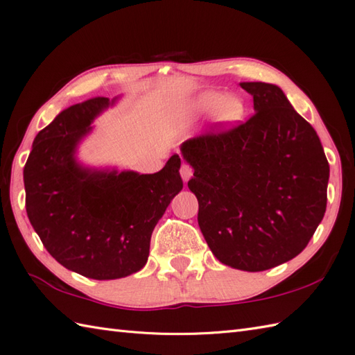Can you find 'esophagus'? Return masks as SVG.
<instances>
[{
  "mask_svg": "<svg viewBox=\"0 0 355 355\" xmlns=\"http://www.w3.org/2000/svg\"><path fill=\"white\" fill-rule=\"evenodd\" d=\"M180 176H182V180H184L185 184L188 182V180L191 179V176H193V168L190 167V165L185 164V162L182 164V167H180Z\"/></svg>",
  "mask_w": 355,
  "mask_h": 355,
  "instance_id": "obj_1",
  "label": "esophagus"
}]
</instances>
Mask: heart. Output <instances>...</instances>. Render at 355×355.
Masks as SVG:
<instances>
[{
	"label": "heart",
	"mask_w": 355,
	"mask_h": 355,
	"mask_svg": "<svg viewBox=\"0 0 355 355\" xmlns=\"http://www.w3.org/2000/svg\"><path fill=\"white\" fill-rule=\"evenodd\" d=\"M191 109L198 115L212 114L214 121L222 128L240 123L246 115V105L237 96H225L217 91H205L193 100Z\"/></svg>",
	"instance_id": "b5f03b06"
}]
</instances>
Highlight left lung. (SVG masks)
<instances>
[{
	"label": "left lung",
	"mask_w": 355,
	"mask_h": 355,
	"mask_svg": "<svg viewBox=\"0 0 355 355\" xmlns=\"http://www.w3.org/2000/svg\"><path fill=\"white\" fill-rule=\"evenodd\" d=\"M254 97L246 123L187 139L188 188L212 254L232 269L261 272L301 254L327 209L329 165L316 130L277 85L243 82Z\"/></svg>",
	"instance_id": "1"
}]
</instances>
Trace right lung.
<instances>
[{
	"label": "right lung",
	"instance_id": "1",
	"mask_svg": "<svg viewBox=\"0 0 355 355\" xmlns=\"http://www.w3.org/2000/svg\"><path fill=\"white\" fill-rule=\"evenodd\" d=\"M116 100L96 97L62 111L37 133L24 167L27 216L45 249L68 270L100 281L143 269L155 226L184 187L178 155L153 175L77 159L92 121Z\"/></svg>",
	"mask_w": 355,
	"mask_h": 355
}]
</instances>
